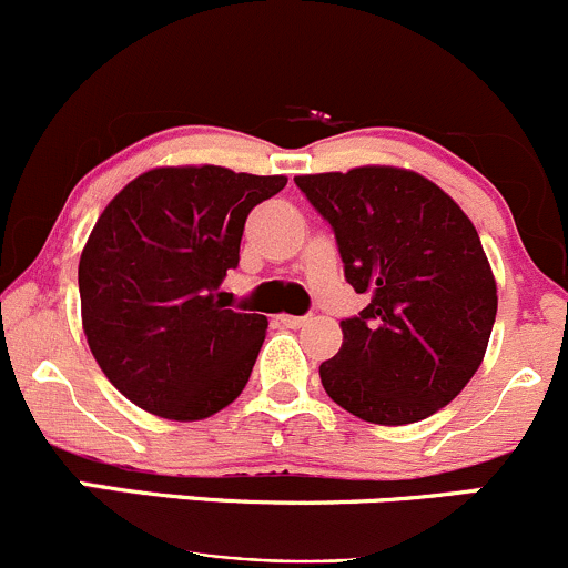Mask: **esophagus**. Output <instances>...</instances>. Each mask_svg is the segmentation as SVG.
<instances>
[{
	"mask_svg": "<svg viewBox=\"0 0 568 568\" xmlns=\"http://www.w3.org/2000/svg\"><path fill=\"white\" fill-rule=\"evenodd\" d=\"M278 323L286 327H303L308 323V317H292V314H278Z\"/></svg>",
	"mask_w": 568,
	"mask_h": 568,
	"instance_id": "obj_1",
	"label": "esophagus"
}]
</instances>
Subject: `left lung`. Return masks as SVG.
Returning <instances> with one entry per match:
<instances>
[{"instance_id":"left-lung-1","label":"left lung","mask_w":568,"mask_h":568,"mask_svg":"<svg viewBox=\"0 0 568 568\" xmlns=\"http://www.w3.org/2000/svg\"><path fill=\"white\" fill-rule=\"evenodd\" d=\"M295 183L331 221L347 282L369 295L320 366L325 394L369 424L429 418L478 372L498 312L476 226L413 169L369 163Z\"/></svg>"}]
</instances>
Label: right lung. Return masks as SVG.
<instances>
[{"label": "right lung", "instance_id": "right-lung-1", "mask_svg": "<svg viewBox=\"0 0 568 568\" xmlns=\"http://www.w3.org/2000/svg\"><path fill=\"white\" fill-rule=\"evenodd\" d=\"M284 174L155 166L101 213L79 260L81 327L125 399L169 420H202L241 396L267 320L219 303L245 219Z\"/></svg>", "mask_w": 568, "mask_h": 568}]
</instances>
